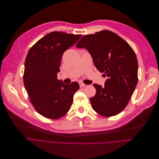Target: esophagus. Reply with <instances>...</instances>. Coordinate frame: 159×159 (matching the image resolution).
Here are the masks:
<instances>
[{
	"label": "esophagus",
	"instance_id": "34e87169",
	"mask_svg": "<svg viewBox=\"0 0 159 159\" xmlns=\"http://www.w3.org/2000/svg\"><path fill=\"white\" fill-rule=\"evenodd\" d=\"M79 85H80V87H84L86 86V85L84 84V83H82V82H79Z\"/></svg>",
	"mask_w": 159,
	"mask_h": 159
}]
</instances>
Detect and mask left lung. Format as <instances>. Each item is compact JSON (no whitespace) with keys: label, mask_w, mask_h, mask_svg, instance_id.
<instances>
[{"label":"left lung","mask_w":159,"mask_h":159,"mask_svg":"<svg viewBox=\"0 0 159 159\" xmlns=\"http://www.w3.org/2000/svg\"><path fill=\"white\" fill-rule=\"evenodd\" d=\"M76 47L85 48L96 69L108 78L104 87L93 85L96 93L90 99L93 109L103 116L118 115L126 107L137 85L138 61L133 48L109 30L83 36Z\"/></svg>","instance_id":"left-lung-1"}]
</instances>
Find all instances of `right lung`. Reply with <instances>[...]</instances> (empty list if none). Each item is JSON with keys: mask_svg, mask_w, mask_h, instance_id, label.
I'll list each match as a JSON object with an SVG mask.
<instances>
[{"mask_svg": "<svg viewBox=\"0 0 159 159\" xmlns=\"http://www.w3.org/2000/svg\"><path fill=\"white\" fill-rule=\"evenodd\" d=\"M81 35L52 32L30 49L25 63L24 85L33 106L42 116L58 119L69 111L78 82L63 84L58 80L63 53L76 43Z\"/></svg>", "mask_w": 159, "mask_h": 159, "instance_id": "add662e5", "label": "right lung"}]
</instances>
